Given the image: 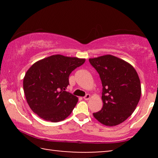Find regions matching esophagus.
Segmentation results:
<instances>
[{"label": "esophagus", "instance_id": "1", "mask_svg": "<svg viewBox=\"0 0 158 158\" xmlns=\"http://www.w3.org/2000/svg\"><path fill=\"white\" fill-rule=\"evenodd\" d=\"M90 98V94H86L85 96L83 97L84 100H85V101H88Z\"/></svg>", "mask_w": 158, "mask_h": 158}]
</instances>
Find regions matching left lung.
Here are the masks:
<instances>
[{"instance_id": "left-lung-1", "label": "left lung", "mask_w": 158, "mask_h": 158, "mask_svg": "<svg viewBox=\"0 0 158 158\" xmlns=\"http://www.w3.org/2000/svg\"><path fill=\"white\" fill-rule=\"evenodd\" d=\"M103 86V107L94 116L106 126L124 122L135 111L141 96V84L135 69L128 62L111 55L90 58Z\"/></svg>"}]
</instances>
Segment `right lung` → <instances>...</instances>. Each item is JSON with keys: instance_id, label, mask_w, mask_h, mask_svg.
<instances>
[{"instance_id": "right-lung-1", "label": "right lung", "mask_w": 158, "mask_h": 158, "mask_svg": "<svg viewBox=\"0 0 158 158\" xmlns=\"http://www.w3.org/2000/svg\"><path fill=\"white\" fill-rule=\"evenodd\" d=\"M85 59L52 55L32 64L23 77L26 99L34 113L44 120L58 122L68 117L78 98L65 91L69 75Z\"/></svg>"}]
</instances>
